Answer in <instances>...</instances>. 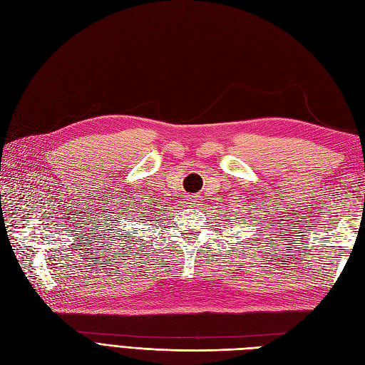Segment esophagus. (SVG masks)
Segmentation results:
<instances>
[{"label":"esophagus","instance_id":"esophagus-1","mask_svg":"<svg viewBox=\"0 0 365 365\" xmlns=\"http://www.w3.org/2000/svg\"><path fill=\"white\" fill-rule=\"evenodd\" d=\"M195 197H196V196H195ZM193 202H197V201H196V200H193Z\"/></svg>","mask_w":365,"mask_h":365}]
</instances>
